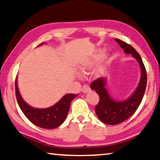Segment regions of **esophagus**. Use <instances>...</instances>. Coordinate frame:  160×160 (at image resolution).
<instances>
[{"instance_id": "34e87169", "label": "esophagus", "mask_w": 160, "mask_h": 160, "mask_svg": "<svg viewBox=\"0 0 160 160\" xmlns=\"http://www.w3.org/2000/svg\"><path fill=\"white\" fill-rule=\"evenodd\" d=\"M82 92H84V93H87V92L90 91V88L88 85H84L82 88Z\"/></svg>"}]
</instances>
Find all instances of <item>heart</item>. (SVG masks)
Here are the masks:
<instances>
[{
    "label": "heart",
    "instance_id": "b5f03b06",
    "mask_svg": "<svg viewBox=\"0 0 160 160\" xmlns=\"http://www.w3.org/2000/svg\"><path fill=\"white\" fill-rule=\"evenodd\" d=\"M103 54V52H101V53L96 55L94 58H92L90 59H88V60H85L80 63V70L81 72L85 73L87 72L88 70H92L94 67L97 65L98 59L101 58V56ZM106 70V64H103L98 67L95 70V74L96 76H100L103 74Z\"/></svg>",
    "mask_w": 160,
    "mask_h": 160
}]
</instances>
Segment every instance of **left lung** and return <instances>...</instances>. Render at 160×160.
<instances>
[{
    "label": "left lung",
    "mask_w": 160,
    "mask_h": 160,
    "mask_svg": "<svg viewBox=\"0 0 160 160\" xmlns=\"http://www.w3.org/2000/svg\"><path fill=\"white\" fill-rule=\"evenodd\" d=\"M115 40L123 49L125 54H132L139 62L141 68V78L133 94L128 99L122 101H116L111 96L106 87V78H98L91 83L90 88L95 90L100 98L99 103L95 106V113L102 122L108 125L122 123L134 113L144 97L147 80L146 69L139 54L131 45L118 39Z\"/></svg>",
    "instance_id": "1"
}]
</instances>
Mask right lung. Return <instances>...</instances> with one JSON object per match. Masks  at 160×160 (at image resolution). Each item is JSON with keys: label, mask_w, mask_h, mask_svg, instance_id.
Listing matches in <instances>:
<instances>
[{"label": "right lung", "mask_w": 160, "mask_h": 160, "mask_svg": "<svg viewBox=\"0 0 160 160\" xmlns=\"http://www.w3.org/2000/svg\"><path fill=\"white\" fill-rule=\"evenodd\" d=\"M15 88L18 104L24 115L34 125L47 129L58 127L65 121L70 109L71 101L77 96V94H67L55 105L49 108H36L30 106L23 100L18 88L17 78H16L15 81Z\"/></svg>", "instance_id": "1"}]
</instances>
